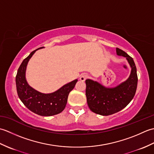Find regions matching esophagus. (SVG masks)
Instances as JSON below:
<instances>
[{"label":"esophagus","mask_w":154,"mask_h":154,"mask_svg":"<svg viewBox=\"0 0 154 154\" xmlns=\"http://www.w3.org/2000/svg\"><path fill=\"white\" fill-rule=\"evenodd\" d=\"M88 77H89V75L87 73H83L80 76V80L81 81H85L87 79H88Z\"/></svg>","instance_id":"1"}]
</instances>
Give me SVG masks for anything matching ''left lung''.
Segmentation results:
<instances>
[{
  "instance_id": "1",
  "label": "left lung",
  "mask_w": 154,
  "mask_h": 154,
  "mask_svg": "<svg viewBox=\"0 0 154 154\" xmlns=\"http://www.w3.org/2000/svg\"><path fill=\"white\" fill-rule=\"evenodd\" d=\"M116 54L126 57L132 68L126 81L114 88H106L93 80L85 81L88 106L91 111L100 115L109 116L122 110L132 100L136 91L138 75L133 58L118 48Z\"/></svg>"
}]
</instances>
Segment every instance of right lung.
Returning <instances> with one entry per match:
<instances>
[{
	"label": "right lung",
	"mask_w": 154,
	"mask_h": 154,
	"mask_svg": "<svg viewBox=\"0 0 154 154\" xmlns=\"http://www.w3.org/2000/svg\"><path fill=\"white\" fill-rule=\"evenodd\" d=\"M37 50L31 52L20 65L16 76L17 93L23 104L32 112L44 116L55 115L64 110L69 93L73 89L77 79L65 85L57 91L50 94L41 93L29 86L25 77L26 69L28 61Z\"/></svg>",
	"instance_id": "obj_1"
}]
</instances>
